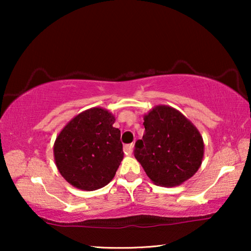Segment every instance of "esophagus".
I'll return each instance as SVG.
<instances>
[{"label":"esophagus","mask_w":251,"mask_h":251,"mask_svg":"<svg viewBox=\"0 0 251 251\" xmlns=\"http://www.w3.org/2000/svg\"><path fill=\"white\" fill-rule=\"evenodd\" d=\"M133 148H134V144H129V145H125L124 146V151L126 155H131L133 152Z\"/></svg>","instance_id":"obj_1"}]
</instances>
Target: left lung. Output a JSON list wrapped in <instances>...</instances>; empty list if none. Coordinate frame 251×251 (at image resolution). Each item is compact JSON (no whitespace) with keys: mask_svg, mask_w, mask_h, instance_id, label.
<instances>
[{"mask_svg":"<svg viewBox=\"0 0 251 251\" xmlns=\"http://www.w3.org/2000/svg\"><path fill=\"white\" fill-rule=\"evenodd\" d=\"M144 126L135 158L155 185L179 186L197 173L203 158L202 136L179 110L157 105L144 115Z\"/></svg>","mask_w":251,"mask_h":251,"instance_id":"obj_1","label":"left lung"}]
</instances>
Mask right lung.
<instances>
[{"instance_id": "right-lung-1", "label": "right lung", "mask_w": 251, "mask_h": 251, "mask_svg": "<svg viewBox=\"0 0 251 251\" xmlns=\"http://www.w3.org/2000/svg\"><path fill=\"white\" fill-rule=\"evenodd\" d=\"M107 109L93 107L67 123L55 139L53 151L63 178L80 190L100 189L115 176L124 157L121 130Z\"/></svg>"}]
</instances>
